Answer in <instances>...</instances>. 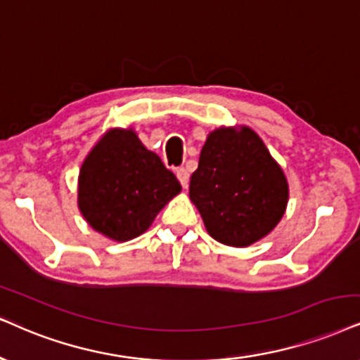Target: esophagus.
Returning <instances> with one entry per match:
<instances>
[{"label": "esophagus", "mask_w": 360, "mask_h": 360, "mask_svg": "<svg viewBox=\"0 0 360 360\" xmlns=\"http://www.w3.org/2000/svg\"><path fill=\"white\" fill-rule=\"evenodd\" d=\"M175 173H176V179H179V181L181 184V187L187 188L188 187V180H190V175H188L187 168H184V167L176 168Z\"/></svg>", "instance_id": "esophagus-1"}]
</instances>
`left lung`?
Listing matches in <instances>:
<instances>
[{
  "label": "left lung",
  "instance_id": "obj_1",
  "mask_svg": "<svg viewBox=\"0 0 360 360\" xmlns=\"http://www.w3.org/2000/svg\"><path fill=\"white\" fill-rule=\"evenodd\" d=\"M287 198L285 175L254 130L208 135L190 176V200L215 240L232 247L260 240L281 221Z\"/></svg>",
  "mask_w": 360,
  "mask_h": 360
}]
</instances>
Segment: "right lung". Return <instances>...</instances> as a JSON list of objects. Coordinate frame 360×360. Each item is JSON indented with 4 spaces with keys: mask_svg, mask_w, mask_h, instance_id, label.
<instances>
[{
    "mask_svg": "<svg viewBox=\"0 0 360 360\" xmlns=\"http://www.w3.org/2000/svg\"><path fill=\"white\" fill-rule=\"evenodd\" d=\"M181 190L157 153L131 130H110L91 150L78 179V207L96 232L125 242L139 237Z\"/></svg>",
    "mask_w": 360,
    "mask_h": 360,
    "instance_id": "1",
    "label": "right lung"
}]
</instances>
